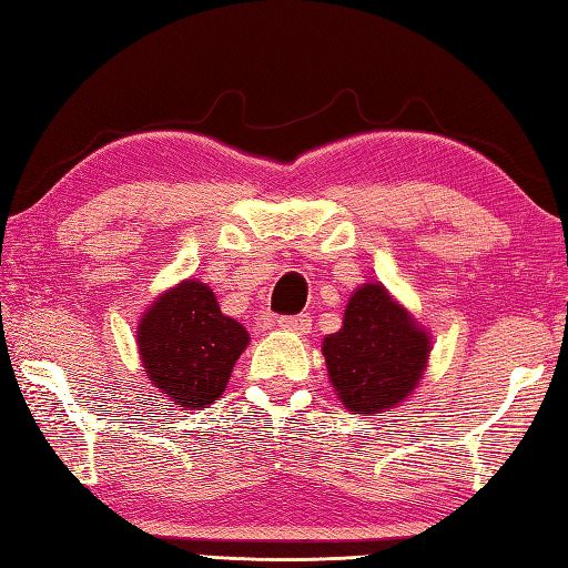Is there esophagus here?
Listing matches in <instances>:
<instances>
[{
	"instance_id": "esophagus-1",
	"label": "esophagus",
	"mask_w": 568,
	"mask_h": 568,
	"mask_svg": "<svg viewBox=\"0 0 568 568\" xmlns=\"http://www.w3.org/2000/svg\"><path fill=\"white\" fill-rule=\"evenodd\" d=\"M277 327L297 332V335H307L310 327H313V320H310V315H283L277 317Z\"/></svg>"
}]
</instances>
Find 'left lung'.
<instances>
[{
    "instance_id": "8db88e82",
    "label": "left lung",
    "mask_w": 568,
    "mask_h": 568,
    "mask_svg": "<svg viewBox=\"0 0 568 568\" xmlns=\"http://www.w3.org/2000/svg\"><path fill=\"white\" fill-rule=\"evenodd\" d=\"M322 354L344 408L379 414L418 386L430 337L382 283H364L349 297L342 329L322 342Z\"/></svg>"
}]
</instances>
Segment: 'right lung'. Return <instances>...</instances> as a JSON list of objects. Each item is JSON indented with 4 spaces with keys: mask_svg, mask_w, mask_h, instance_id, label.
I'll return each mask as SVG.
<instances>
[{
    "mask_svg": "<svg viewBox=\"0 0 568 568\" xmlns=\"http://www.w3.org/2000/svg\"><path fill=\"white\" fill-rule=\"evenodd\" d=\"M246 344V327L221 313L216 295L199 281L162 293L138 327L148 379L184 410L216 402Z\"/></svg>",
    "mask_w": 568,
    "mask_h": 568,
    "instance_id": "add662e5",
    "label": "right lung"
}]
</instances>
